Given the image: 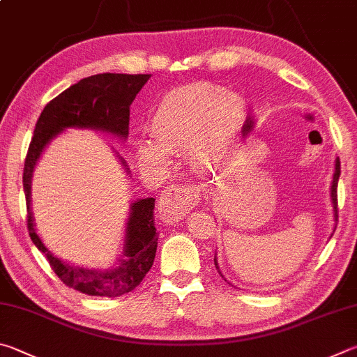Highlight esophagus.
I'll use <instances>...</instances> for the list:
<instances>
[{"mask_svg":"<svg viewBox=\"0 0 357 357\" xmlns=\"http://www.w3.org/2000/svg\"><path fill=\"white\" fill-rule=\"evenodd\" d=\"M197 185H171L158 199V213L165 222H175L196 207L201 199Z\"/></svg>","mask_w":357,"mask_h":357,"instance_id":"1","label":"esophagus"}]
</instances>
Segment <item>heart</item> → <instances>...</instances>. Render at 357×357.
Instances as JSON below:
<instances>
[{"mask_svg": "<svg viewBox=\"0 0 357 357\" xmlns=\"http://www.w3.org/2000/svg\"><path fill=\"white\" fill-rule=\"evenodd\" d=\"M246 117V102L226 87L196 83L169 91L150 117L153 139L136 142L135 156L142 167L161 169L171 152L188 150L202 167H220L232 153Z\"/></svg>", "mask_w": 357, "mask_h": 357, "instance_id": "heart-1", "label": "heart"}]
</instances>
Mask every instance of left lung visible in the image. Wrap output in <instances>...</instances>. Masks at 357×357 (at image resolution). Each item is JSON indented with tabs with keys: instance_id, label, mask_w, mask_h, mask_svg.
Wrapping results in <instances>:
<instances>
[{
	"instance_id": "left-lung-1",
	"label": "left lung",
	"mask_w": 357,
	"mask_h": 357,
	"mask_svg": "<svg viewBox=\"0 0 357 357\" xmlns=\"http://www.w3.org/2000/svg\"><path fill=\"white\" fill-rule=\"evenodd\" d=\"M254 130H255V119L251 116V117L246 119V122H245V125H243V128H241V142L246 144V141L249 139V136L254 135ZM339 177H340V160L335 158V161H334L333 182H331V188H329L331 190V192H329L331 205H333V216H334V230L337 227V183H339ZM334 230H333V234H331V236L334 235ZM215 266H216V270L220 271V274L222 276V273L220 270V264H218V252L215 254ZM230 285H232V284H230Z\"/></svg>"
}]
</instances>
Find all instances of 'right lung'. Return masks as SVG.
Masks as SVG:
<instances>
[{
    "label": "right lung",
    "instance_id": "obj_1",
    "mask_svg": "<svg viewBox=\"0 0 357 357\" xmlns=\"http://www.w3.org/2000/svg\"><path fill=\"white\" fill-rule=\"evenodd\" d=\"M150 75L98 73L79 79L53 98L43 108L36 123L34 136L23 169V190L26 196L28 230L36 248L45 254L53 271L62 282L91 296L116 298L135 290L153 265L158 232L155 229V199H136L130 202L123 230L122 252L111 268H87L61 259L47 248L37 234L31 208V183L43 152L54 137L64 131L92 130L125 142L128 137L130 105L147 83ZM127 177L131 171L123 156L112 147Z\"/></svg>",
    "mask_w": 357,
    "mask_h": 357
}]
</instances>
